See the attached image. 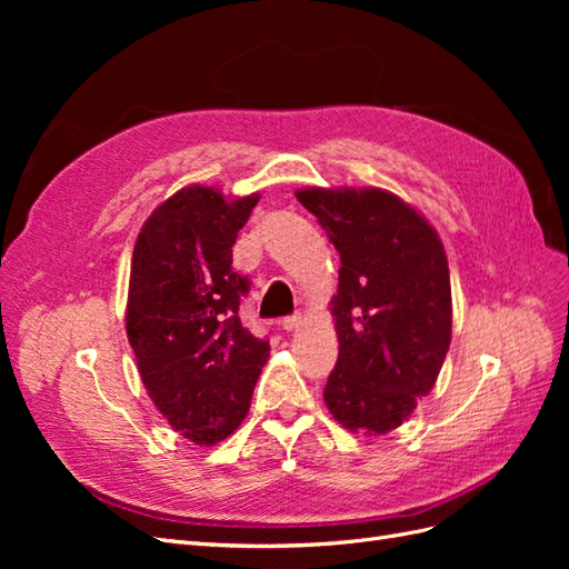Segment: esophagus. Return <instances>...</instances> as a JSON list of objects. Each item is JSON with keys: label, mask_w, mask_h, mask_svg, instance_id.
<instances>
[{"label": "esophagus", "mask_w": 569, "mask_h": 569, "mask_svg": "<svg viewBox=\"0 0 569 569\" xmlns=\"http://www.w3.org/2000/svg\"><path fill=\"white\" fill-rule=\"evenodd\" d=\"M301 325V316L299 313H295V316H287V318H282V327L287 332H295L297 327Z\"/></svg>", "instance_id": "34e87169"}]
</instances>
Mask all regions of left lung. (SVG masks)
<instances>
[{
	"label": "left lung",
	"instance_id": "1",
	"mask_svg": "<svg viewBox=\"0 0 569 569\" xmlns=\"http://www.w3.org/2000/svg\"><path fill=\"white\" fill-rule=\"evenodd\" d=\"M341 256L337 366L325 403L351 432L387 435L432 391L451 343L449 261L437 230L387 189H299Z\"/></svg>",
	"mask_w": 569,
	"mask_h": 569
}]
</instances>
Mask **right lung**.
Instances as JSON below:
<instances>
[{"label":"right lung","mask_w":569,"mask_h":569,"mask_svg":"<svg viewBox=\"0 0 569 569\" xmlns=\"http://www.w3.org/2000/svg\"><path fill=\"white\" fill-rule=\"evenodd\" d=\"M258 194L192 184L166 199L134 242L126 330L147 393L184 439L213 446L242 425L268 339L239 320L249 280L232 244Z\"/></svg>","instance_id":"add662e5"}]
</instances>
